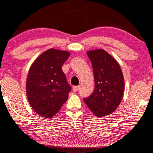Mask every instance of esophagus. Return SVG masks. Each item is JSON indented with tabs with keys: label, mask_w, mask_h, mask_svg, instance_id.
I'll return each instance as SVG.
<instances>
[{
	"label": "esophagus",
	"mask_w": 153,
	"mask_h": 153,
	"mask_svg": "<svg viewBox=\"0 0 153 153\" xmlns=\"http://www.w3.org/2000/svg\"><path fill=\"white\" fill-rule=\"evenodd\" d=\"M79 89V86H74L72 88V89L74 91H77Z\"/></svg>",
	"instance_id": "esophagus-1"
}]
</instances>
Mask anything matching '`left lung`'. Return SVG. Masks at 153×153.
<instances>
[{
  "instance_id": "8db88e82",
  "label": "left lung",
  "mask_w": 153,
  "mask_h": 153,
  "mask_svg": "<svg viewBox=\"0 0 153 153\" xmlns=\"http://www.w3.org/2000/svg\"><path fill=\"white\" fill-rule=\"evenodd\" d=\"M87 54L92 64L95 89L83 101L95 115H109L117 108L123 96L122 70L118 62L103 49L88 51Z\"/></svg>"
}]
</instances>
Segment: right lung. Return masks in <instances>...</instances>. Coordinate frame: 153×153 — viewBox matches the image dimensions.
Returning a JSON list of instances; mask_svg holds the SVG:
<instances>
[{
    "instance_id": "obj_1",
    "label": "right lung",
    "mask_w": 153,
    "mask_h": 153,
    "mask_svg": "<svg viewBox=\"0 0 153 153\" xmlns=\"http://www.w3.org/2000/svg\"><path fill=\"white\" fill-rule=\"evenodd\" d=\"M70 53L51 48L36 59L26 79L27 98L38 115L51 118L59 111L68 98L71 87L62 67Z\"/></svg>"
}]
</instances>
